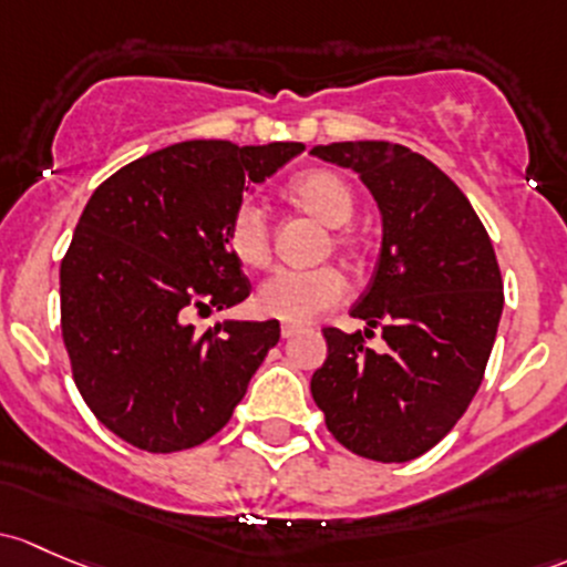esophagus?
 I'll return each mask as SVG.
<instances>
[{
	"label": "esophagus",
	"instance_id": "1",
	"mask_svg": "<svg viewBox=\"0 0 567 567\" xmlns=\"http://www.w3.org/2000/svg\"><path fill=\"white\" fill-rule=\"evenodd\" d=\"M301 331V326H296V323H282V337L285 339H290V337H296V333Z\"/></svg>",
	"mask_w": 567,
	"mask_h": 567
}]
</instances>
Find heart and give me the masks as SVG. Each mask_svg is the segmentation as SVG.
I'll use <instances>...</instances> for the list:
<instances>
[{"instance_id":"obj_1","label":"heart","mask_w":567,"mask_h":567,"mask_svg":"<svg viewBox=\"0 0 567 567\" xmlns=\"http://www.w3.org/2000/svg\"><path fill=\"white\" fill-rule=\"evenodd\" d=\"M290 198L320 223L339 228L348 225L355 212L348 184L329 171H309L290 184ZM230 252L249 268H264L271 258V225L266 208L258 200H244L228 225ZM348 293L344 274L333 266L279 268L266 279L255 296V307L266 318L285 323H309Z\"/></svg>"}]
</instances>
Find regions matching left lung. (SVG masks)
Listing matches in <instances>:
<instances>
[{
    "label": "left lung",
    "instance_id": "8db88e82",
    "mask_svg": "<svg viewBox=\"0 0 567 567\" xmlns=\"http://www.w3.org/2000/svg\"><path fill=\"white\" fill-rule=\"evenodd\" d=\"M359 174L383 217V247L353 318L323 329L329 359L312 399L348 451L374 462L426 454L473 402L503 315V277L484 223L434 163L389 141L315 146ZM384 329L380 351L365 348Z\"/></svg>",
    "mask_w": 567,
    "mask_h": 567
}]
</instances>
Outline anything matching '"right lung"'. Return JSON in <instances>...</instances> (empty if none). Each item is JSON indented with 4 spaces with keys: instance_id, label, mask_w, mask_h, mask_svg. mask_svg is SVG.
Listing matches in <instances>:
<instances>
[{
    "instance_id": "1",
    "label": "right lung",
    "mask_w": 567,
    "mask_h": 567,
    "mask_svg": "<svg viewBox=\"0 0 567 567\" xmlns=\"http://www.w3.org/2000/svg\"><path fill=\"white\" fill-rule=\"evenodd\" d=\"M299 152L184 141L124 165L89 198L59 268L62 337L83 402L124 443L148 454L206 443L279 342L277 320L198 333L189 315L247 299L230 217L249 184Z\"/></svg>"
}]
</instances>
